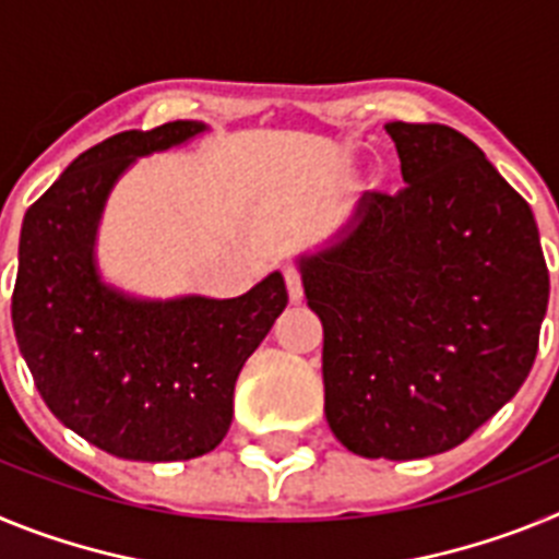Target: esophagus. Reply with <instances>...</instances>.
<instances>
[{
  "label": "esophagus",
  "instance_id": "1",
  "mask_svg": "<svg viewBox=\"0 0 559 559\" xmlns=\"http://www.w3.org/2000/svg\"><path fill=\"white\" fill-rule=\"evenodd\" d=\"M285 283H288L290 302H299V299H302V296H305L302 271H299V269H285Z\"/></svg>",
  "mask_w": 559,
  "mask_h": 559
}]
</instances>
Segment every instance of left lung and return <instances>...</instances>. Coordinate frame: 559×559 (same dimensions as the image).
Returning <instances> with one entry per match:
<instances>
[{
    "mask_svg": "<svg viewBox=\"0 0 559 559\" xmlns=\"http://www.w3.org/2000/svg\"><path fill=\"white\" fill-rule=\"evenodd\" d=\"M406 187L367 192L344 237L299 257L324 328V414L347 451L426 459L462 445L530 374L549 269L530 204L481 147L389 122Z\"/></svg>",
    "mask_w": 559,
    "mask_h": 559,
    "instance_id": "1",
    "label": "left lung"
}]
</instances>
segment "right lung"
<instances>
[{
    "label": "right lung",
    "mask_w": 559,
    "mask_h": 559,
    "mask_svg": "<svg viewBox=\"0 0 559 559\" xmlns=\"http://www.w3.org/2000/svg\"><path fill=\"white\" fill-rule=\"evenodd\" d=\"M206 131L176 120L114 133L29 206L19 240L13 330L49 412L100 451L185 462L221 445L235 380L288 305L280 271L235 299L147 302L108 288L95 235L114 181L136 156Z\"/></svg>",
    "instance_id": "obj_1"
}]
</instances>
